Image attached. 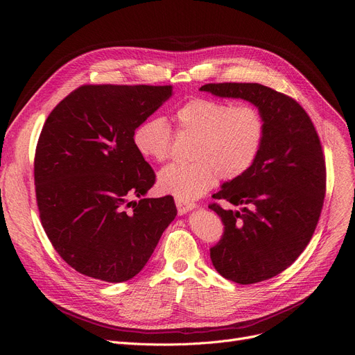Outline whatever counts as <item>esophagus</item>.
Listing matches in <instances>:
<instances>
[{
  "label": "esophagus",
  "instance_id": "esophagus-1",
  "mask_svg": "<svg viewBox=\"0 0 355 355\" xmlns=\"http://www.w3.org/2000/svg\"><path fill=\"white\" fill-rule=\"evenodd\" d=\"M175 204H177V210H178L180 216L185 214V213L193 210L196 207V204H187V202H182V201H178V200H175Z\"/></svg>",
  "mask_w": 355,
  "mask_h": 355
}]
</instances>
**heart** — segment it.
<instances>
[{
	"label": "heart",
	"instance_id": "1",
	"mask_svg": "<svg viewBox=\"0 0 355 355\" xmlns=\"http://www.w3.org/2000/svg\"><path fill=\"white\" fill-rule=\"evenodd\" d=\"M177 132L194 138L189 164L166 165L158 174L162 193L191 202L210 191L217 178L233 181L254 165L266 135V121L256 105L213 98H191L174 110ZM134 146L146 159L162 162L171 155L174 132L161 116L142 121Z\"/></svg>",
	"mask_w": 355,
	"mask_h": 355
}]
</instances>
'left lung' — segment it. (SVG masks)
<instances>
[{
  "instance_id": "1",
  "label": "left lung",
  "mask_w": 355,
  "mask_h": 355,
  "mask_svg": "<svg viewBox=\"0 0 355 355\" xmlns=\"http://www.w3.org/2000/svg\"><path fill=\"white\" fill-rule=\"evenodd\" d=\"M200 90L220 98H240L265 116L266 135L250 170L223 184L209 209L225 225L210 249L216 270L240 285L270 279L308 246L324 206L327 171L322 146L305 109L288 95L259 83H209Z\"/></svg>"
}]
</instances>
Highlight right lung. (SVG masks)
<instances>
[{"label": "right lung", "instance_id": "right-lung-1", "mask_svg": "<svg viewBox=\"0 0 355 355\" xmlns=\"http://www.w3.org/2000/svg\"><path fill=\"white\" fill-rule=\"evenodd\" d=\"M171 95L173 86L83 85L44 122L34 157L37 207L55 252L85 276L129 281L177 216L171 196L142 198L155 173L132 142Z\"/></svg>", "mask_w": 355, "mask_h": 355}]
</instances>
